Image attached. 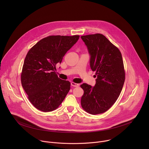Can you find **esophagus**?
<instances>
[{
    "label": "esophagus",
    "mask_w": 149,
    "mask_h": 149,
    "mask_svg": "<svg viewBox=\"0 0 149 149\" xmlns=\"http://www.w3.org/2000/svg\"><path fill=\"white\" fill-rule=\"evenodd\" d=\"M71 86L72 87H77L79 86V84H77V83L74 82H71Z\"/></svg>",
    "instance_id": "esophagus-1"
}]
</instances>
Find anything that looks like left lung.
I'll use <instances>...</instances> for the list:
<instances>
[{
  "label": "left lung",
  "mask_w": 149,
  "mask_h": 149,
  "mask_svg": "<svg viewBox=\"0 0 149 149\" xmlns=\"http://www.w3.org/2000/svg\"><path fill=\"white\" fill-rule=\"evenodd\" d=\"M91 55L90 67L95 71V86L84 83L82 108L95 115L107 111L115 103L125 81V70L121 52L101 33L81 36Z\"/></svg>",
  "instance_id": "8db88e82"
}]
</instances>
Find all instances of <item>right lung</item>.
Here are the masks:
<instances>
[{"instance_id": "1", "label": "right lung", "mask_w": 149, "mask_h": 149, "mask_svg": "<svg viewBox=\"0 0 149 149\" xmlns=\"http://www.w3.org/2000/svg\"><path fill=\"white\" fill-rule=\"evenodd\" d=\"M79 35H51L40 40L28 51L21 72V83L38 110H56L70 90L71 83L56 74V65L76 43Z\"/></svg>"}]
</instances>
